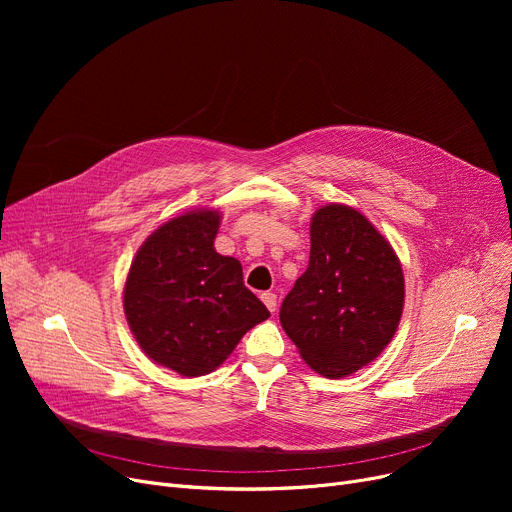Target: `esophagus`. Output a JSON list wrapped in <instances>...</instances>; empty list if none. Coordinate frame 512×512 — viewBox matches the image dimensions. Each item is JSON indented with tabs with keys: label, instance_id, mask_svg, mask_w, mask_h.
Returning <instances> with one entry per match:
<instances>
[{
	"label": "esophagus",
	"instance_id": "34e87169",
	"mask_svg": "<svg viewBox=\"0 0 512 512\" xmlns=\"http://www.w3.org/2000/svg\"><path fill=\"white\" fill-rule=\"evenodd\" d=\"M261 301L265 303V307L270 309L272 313L278 309V297L274 292H261Z\"/></svg>",
	"mask_w": 512,
	"mask_h": 512
}]
</instances>
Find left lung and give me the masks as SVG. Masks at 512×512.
<instances>
[{"label": "left lung", "mask_w": 512, "mask_h": 512, "mask_svg": "<svg viewBox=\"0 0 512 512\" xmlns=\"http://www.w3.org/2000/svg\"><path fill=\"white\" fill-rule=\"evenodd\" d=\"M402 303L405 278L390 242L353 207L317 209L309 267L280 307L305 363L324 378L355 373L388 346Z\"/></svg>", "instance_id": "left-lung-1"}]
</instances>
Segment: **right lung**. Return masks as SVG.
I'll return each instance as SVG.
<instances>
[{"instance_id":"obj_1","label":"right lung","mask_w":512,"mask_h":512,"mask_svg":"<svg viewBox=\"0 0 512 512\" xmlns=\"http://www.w3.org/2000/svg\"><path fill=\"white\" fill-rule=\"evenodd\" d=\"M220 211L195 209L159 226L134 257L124 313L143 353L184 378L220 367L270 317L242 282V265L215 253Z\"/></svg>"}]
</instances>
